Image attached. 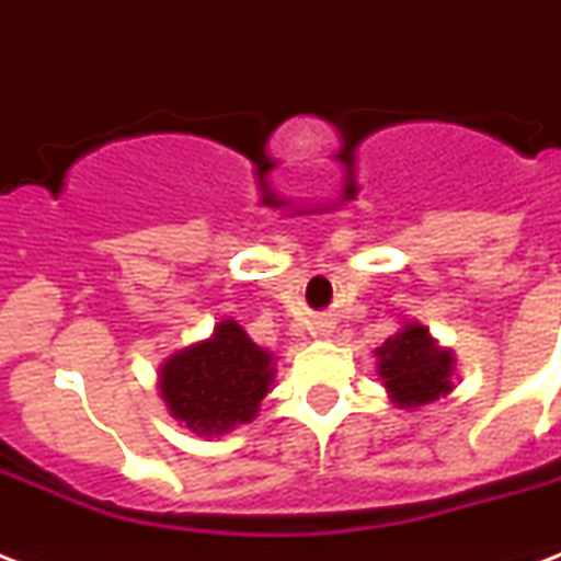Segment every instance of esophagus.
<instances>
[{"label": "esophagus", "mask_w": 561, "mask_h": 561, "mask_svg": "<svg viewBox=\"0 0 561 561\" xmlns=\"http://www.w3.org/2000/svg\"><path fill=\"white\" fill-rule=\"evenodd\" d=\"M320 334H329V329H320Z\"/></svg>", "instance_id": "34e87169"}]
</instances>
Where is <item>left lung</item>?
Returning <instances> with one entry per match:
<instances>
[{
  "label": "left lung",
  "instance_id": "1",
  "mask_svg": "<svg viewBox=\"0 0 561 561\" xmlns=\"http://www.w3.org/2000/svg\"><path fill=\"white\" fill-rule=\"evenodd\" d=\"M375 364L381 375L387 396L396 408H422L445 399L454 390V358L451 350H445L431 337L427 325L404 323L399 332L375 350Z\"/></svg>",
  "mask_w": 561,
  "mask_h": 561
}]
</instances>
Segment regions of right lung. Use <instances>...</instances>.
<instances>
[{"mask_svg": "<svg viewBox=\"0 0 561 561\" xmlns=\"http://www.w3.org/2000/svg\"><path fill=\"white\" fill-rule=\"evenodd\" d=\"M273 360V352L255 346L236 320H220L206 341L162 360L160 396L188 431L224 436L259 416L276 375Z\"/></svg>", "mask_w": 561, "mask_h": 561, "instance_id": "right-lung-1", "label": "right lung"}]
</instances>
